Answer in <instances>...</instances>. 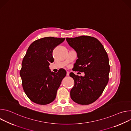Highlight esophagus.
<instances>
[{
	"mask_svg": "<svg viewBox=\"0 0 131 131\" xmlns=\"http://www.w3.org/2000/svg\"><path fill=\"white\" fill-rule=\"evenodd\" d=\"M66 75L67 76H69V71H67V73H66Z\"/></svg>",
	"mask_w": 131,
	"mask_h": 131,
	"instance_id": "esophagus-1",
	"label": "esophagus"
}]
</instances>
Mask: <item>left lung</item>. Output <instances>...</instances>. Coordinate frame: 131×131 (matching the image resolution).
Segmentation results:
<instances>
[{
	"mask_svg": "<svg viewBox=\"0 0 131 131\" xmlns=\"http://www.w3.org/2000/svg\"><path fill=\"white\" fill-rule=\"evenodd\" d=\"M66 39L77 53L75 69L84 73L83 77L69 74L74 82L71 99L79 104H90L99 98L108 83L110 66L107 53L94 37L81 36Z\"/></svg>",
	"mask_w": 131,
	"mask_h": 131,
	"instance_id": "8db88e82",
	"label": "left lung"
}]
</instances>
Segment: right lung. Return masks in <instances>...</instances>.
<instances>
[{
    "mask_svg": "<svg viewBox=\"0 0 131 131\" xmlns=\"http://www.w3.org/2000/svg\"><path fill=\"white\" fill-rule=\"evenodd\" d=\"M65 39L45 37L34 41L27 49L20 74L25 94L35 103L47 105L57 96L66 71L62 69L57 73L53 72L49 66L54 62L53 50Z\"/></svg>",
    "mask_w": 131,
    "mask_h": 131,
    "instance_id": "1",
    "label": "right lung"
}]
</instances>
